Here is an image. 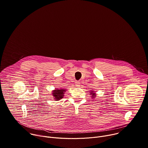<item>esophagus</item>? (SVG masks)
I'll use <instances>...</instances> for the list:
<instances>
[{
    "mask_svg": "<svg viewBox=\"0 0 148 148\" xmlns=\"http://www.w3.org/2000/svg\"><path fill=\"white\" fill-rule=\"evenodd\" d=\"M75 86H76L77 87H79V86H80V82L78 81H75Z\"/></svg>",
    "mask_w": 148,
    "mask_h": 148,
    "instance_id": "1",
    "label": "esophagus"
}]
</instances>
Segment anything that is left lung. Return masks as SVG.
<instances>
[{"mask_svg": "<svg viewBox=\"0 0 148 148\" xmlns=\"http://www.w3.org/2000/svg\"><path fill=\"white\" fill-rule=\"evenodd\" d=\"M90 94L92 95V97H95V96H96V94H95V93L93 92V91H91L90 92Z\"/></svg>", "mask_w": 148, "mask_h": 148, "instance_id": "8db88e82", "label": "left lung"}]
</instances>
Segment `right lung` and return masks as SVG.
I'll list each match as a JSON object with an SVG mask.
<instances>
[{
    "label": "right lung",
    "instance_id": "add662e5",
    "mask_svg": "<svg viewBox=\"0 0 148 148\" xmlns=\"http://www.w3.org/2000/svg\"><path fill=\"white\" fill-rule=\"evenodd\" d=\"M66 90L64 89H56L52 91V95L54 96V99L56 101L60 100L63 97V95Z\"/></svg>",
    "mask_w": 148,
    "mask_h": 148
}]
</instances>
